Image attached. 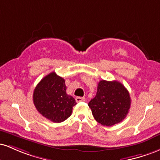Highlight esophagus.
<instances>
[{"label":"esophagus","mask_w":160,"mask_h":160,"mask_svg":"<svg viewBox=\"0 0 160 160\" xmlns=\"http://www.w3.org/2000/svg\"><path fill=\"white\" fill-rule=\"evenodd\" d=\"M86 98L84 97H77L76 98V102H85Z\"/></svg>","instance_id":"1"}]
</instances>
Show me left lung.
<instances>
[{"label": "left lung", "mask_w": 160, "mask_h": 160, "mask_svg": "<svg viewBox=\"0 0 160 160\" xmlns=\"http://www.w3.org/2000/svg\"><path fill=\"white\" fill-rule=\"evenodd\" d=\"M95 120L106 126L122 122L128 114L131 98L126 88L117 80H101L96 95L88 104Z\"/></svg>", "instance_id": "1"}]
</instances>
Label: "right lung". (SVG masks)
Instances as JSON below:
<instances>
[{
    "mask_svg": "<svg viewBox=\"0 0 160 160\" xmlns=\"http://www.w3.org/2000/svg\"><path fill=\"white\" fill-rule=\"evenodd\" d=\"M66 89L65 80L55 72L44 77L33 93V102L38 111L53 122L67 120L77 103L66 93Z\"/></svg>",
    "mask_w": 160,
    "mask_h": 160,
    "instance_id": "add662e5",
    "label": "right lung"
}]
</instances>
